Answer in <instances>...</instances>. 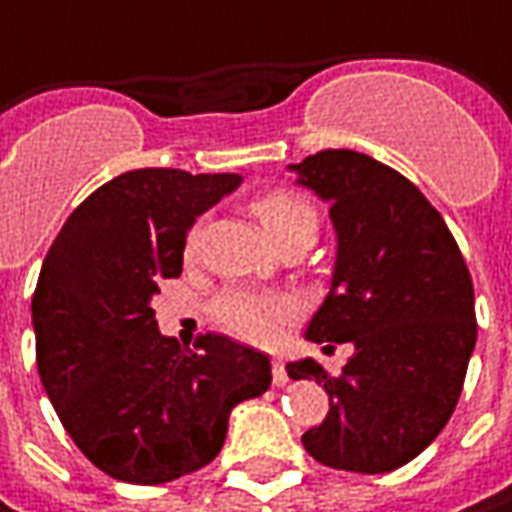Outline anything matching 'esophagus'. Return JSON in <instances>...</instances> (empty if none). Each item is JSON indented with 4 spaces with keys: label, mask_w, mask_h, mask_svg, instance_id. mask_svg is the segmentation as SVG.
Segmentation results:
<instances>
[{
    "label": "esophagus",
    "mask_w": 512,
    "mask_h": 512,
    "mask_svg": "<svg viewBox=\"0 0 512 512\" xmlns=\"http://www.w3.org/2000/svg\"><path fill=\"white\" fill-rule=\"evenodd\" d=\"M288 383V371L286 365L280 359H274V386H286Z\"/></svg>",
    "instance_id": "obj_1"
}]
</instances>
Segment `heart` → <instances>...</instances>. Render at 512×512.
<instances>
[{
	"mask_svg": "<svg viewBox=\"0 0 512 512\" xmlns=\"http://www.w3.org/2000/svg\"><path fill=\"white\" fill-rule=\"evenodd\" d=\"M253 212L277 244L297 232H306L315 238L318 212L306 197H300L294 191H271V194L259 197ZM200 238H203V224H197L188 232L185 250L197 253ZM212 312L226 333H232L244 342L271 345L283 336V327L288 321H294L300 315V300L291 294H253V291L232 288L215 300Z\"/></svg>",
	"mask_w": 512,
	"mask_h": 512,
	"instance_id": "obj_1",
	"label": "heart"
}]
</instances>
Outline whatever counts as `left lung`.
I'll list each match as a JSON object with an SVG mask.
<instances>
[{
	"mask_svg": "<svg viewBox=\"0 0 512 512\" xmlns=\"http://www.w3.org/2000/svg\"><path fill=\"white\" fill-rule=\"evenodd\" d=\"M288 167L330 203L336 229L330 294L306 339L353 345L339 377L309 356L286 365L291 380L324 383L330 395V413L303 433V448L330 469H401L460 401L478 339L469 268L442 215L383 161L321 150Z\"/></svg>",
	"mask_w": 512,
	"mask_h": 512,
	"instance_id": "obj_1",
	"label": "left lung"
}]
</instances>
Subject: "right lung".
I'll use <instances>...</instances> for the list:
<instances>
[{
    "instance_id": "obj_1",
    "label": "right lung",
    "mask_w": 512,
    "mask_h": 512,
    "mask_svg": "<svg viewBox=\"0 0 512 512\" xmlns=\"http://www.w3.org/2000/svg\"><path fill=\"white\" fill-rule=\"evenodd\" d=\"M238 173L144 167L96 188L52 241L32 297L40 383L105 475L156 486L209 466L235 404L271 386V359L226 336L182 351L153 297L182 274L194 221Z\"/></svg>"
}]
</instances>
